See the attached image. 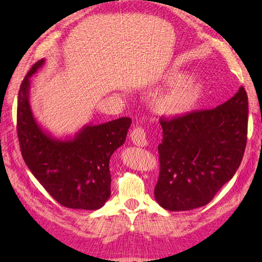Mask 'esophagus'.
Returning a JSON list of instances; mask_svg holds the SVG:
<instances>
[{"instance_id": "1", "label": "esophagus", "mask_w": 262, "mask_h": 262, "mask_svg": "<svg viewBox=\"0 0 262 262\" xmlns=\"http://www.w3.org/2000/svg\"><path fill=\"white\" fill-rule=\"evenodd\" d=\"M130 140L133 142V144H135L136 146L143 147V146L147 145L145 130H144V128H142V127H136L135 129L132 132Z\"/></svg>"}]
</instances>
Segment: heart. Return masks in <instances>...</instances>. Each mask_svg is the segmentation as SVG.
I'll use <instances>...</instances> for the list:
<instances>
[{"label":"heart","mask_w":262,"mask_h":262,"mask_svg":"<svg viewBox=\"0 0 262 262\" xmlns=\"http://www.w3.org/2000/svg\"><path fill=\"white\" fill-rule=\"evenodd\" d=\"M185 72L170 71L164 76L165 82L177 83L157 100V109L166 116H182L190 113L202 100L205 86L196 79H188Z\"/></svg>","instance_id":"obj_1"}]
</instances>
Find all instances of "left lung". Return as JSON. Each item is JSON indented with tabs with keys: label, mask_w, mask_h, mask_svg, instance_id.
<instances>
[{
	"label": "left lung",
	"mask_w": 262,
	"mask_h": 262,
	"mask_svg": "<svg viewBox=\"0 0 262 262\" xmlns=\"http://www.w3.org/2000/svg\"><path fill=\"white\" fill-rule=\"evenodd\" d=\"M160 174L154 196L168 210L207 205L238 169L247 145L248 96L244 88L214 109L161 118Z\"/></svg>",
	"instance_id": "left-lung-1"
}]
</instances>
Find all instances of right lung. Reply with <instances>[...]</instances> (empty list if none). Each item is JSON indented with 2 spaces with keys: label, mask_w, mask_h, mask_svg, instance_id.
Instances as JSON below:
<instances>
[{
  "label": "right lung",
  "mask_w": 262,
  "mask_h": 262,
  "mask_svg": "<svg viewBox=\"0 0 262 262\" xmlns=\"http://www.w3.org/2000/svg\"><path fill=\"white\" fill-rule=\"evenodd\" d=\"M45 60L32 66L21 83L16 130L28 168L60 205L96 210L110 197L109 161L125 143L132 119L128 117L100 125L83 126L74 137H53L36 121L29 102L30 77Z\"/></svg>",
  "instance_id": "1"
}]
</instances>
